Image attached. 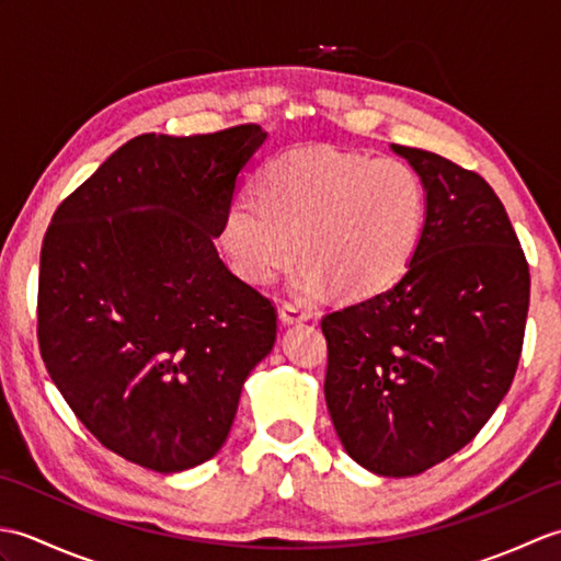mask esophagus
Segmentation results:
<instances>
[{
    "label": "esophagus",
    "instance_id": "34e87169",
    "mask_svg": "<svg viewBox=\"0 0 561 561\" xmlns=\"http://www.w3.org/2000/svg\"><path fill=\"white\" fill-rule=\"evenodd\" d=\"M279 320H282L284 325L306 323V320H311V311H306V308L296 306V304H282V308H279Z\"/></svg>",
    "mask_w": 561,
    "mask_h": 561
}]
</instances>
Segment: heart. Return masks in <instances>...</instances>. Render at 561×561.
<instances>
[{"label":"heart","instance_id":"obj_1","mask_svg":"<svg viewBox=\"0 0 561 561\" xmlns=\"http://www.w3.org/2000/svg\"><path fill=\"white\" fill-rule=\"evenodd\" d=\"M257 197H236L221 245L238 277L267 284L296 255V289L328 284L347 299L392 287L416 253L426 221V185L408 161L308 147L279 153L257 175Z\"/></svg>","mask_w":561,"mask_h":561}]
</instances>
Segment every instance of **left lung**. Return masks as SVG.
Instances as JSON below:
<instances>
[{
	"label": "left lung",
	"mask_w": 561,
	"mask_h": 561,
	"mask_svg": "<svg viewBox=\"0 0 561 561\" xmlns=\"http://www.w3.org/2000/svg\"><path fill=\"white\" fill-rule=\"evenodd\" d=\"M426 185V221L396 287L320 320L325 402L344 450L410 478L478 436L516 376L530 272L490 183L392 145Z\"/></svg>",
	"instance_id": "left-lung-1"
}]
</instances>
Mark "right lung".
I'll use <instances>...</instances> for the list:
<instances>
[{
    "label": "right lung",
    "mask_w": 561,
    "mask_h": 561,
    "mask_svg": "<svg viewBox=\"0 0 561 561\" xmlns=\"http://www.w3.org/2000/svg\"><path fill=\"white\" fill-rule=\"evenodd\" d=\"M260 125L139 135L53 214L41 248L38 344L81 424L129 462L181 472L214 458L248 374L277 340L270 299L214 238Z\"/></svg>",
    "instance_id": "right-lung-1"
}]
</instances>
